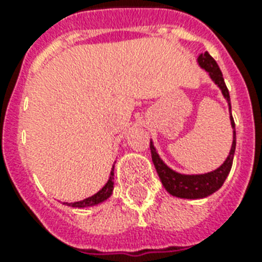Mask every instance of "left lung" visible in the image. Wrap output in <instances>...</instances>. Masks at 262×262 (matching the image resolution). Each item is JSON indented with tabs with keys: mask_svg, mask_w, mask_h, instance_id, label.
I'll return each instance as SVG.
<instances>
[{
	"mask_svg": "<svg viewBox=\"0 0 262 262\" xmlns=\"http://www.w3.org/2000/svg\"><path fill=\"white\" fill-rule=\"evenodd\" d=\"M199 65L204 68L205 71L209 73L211 79L217 84V87L222 90V94L228 102V107L231 111V103H230V94L224 83L223 75L220 71L219 65L216 63V61L212 58L208 51H205L204 54L199 55ZM231 119V126L234 129V140H232L231 151L230 155L227 156V159L224 162L219 168H216L215 171L207 172V174H200V175H185L175 172L170 167H167L164 162L159 158L158 152H156L155 147L151 141V155H152V162L155 164L156 171L159 175L160 181L163 183V186L166 187V190L170 194L175 195V197H181V199H204L208 197L212 193H215L217 189L222 187L224 183L226 178H227L228 172L231 170L232 166V159H234V152H235V144H236V136H235V123H234V118L232 115H230Z\"/></svg>",
	"mask_w": 262,
	"mask_h": 262,
	"instance_id": "left-lung-1",
	"label": "left lung"
}]
</instances>
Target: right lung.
<instances>
[{"label": "right lung", "instance_id": "1", "mask_svg": "<svg viewBox=\"0 0 262 262\" xmlns=\"http://www.w3.org/2000/svg\"><path fill=\"white\" fill-rule=\"evenodd\" d=\"M113 189H114V168L111 170L110 178L107 181V183L100 189V190L96 193V194L91 195L88 199L81 200V201H77V203H63L68 207L73 208H87L92 207V205H98V204L103 203L104 200H107L113 193Z\"/></svg>", "mask_w": 262, "mask_h": 262}]
</instances>
